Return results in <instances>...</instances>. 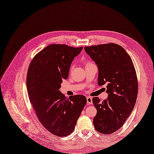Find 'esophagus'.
Here are the masks:
<instances>
[{"mask_svg": "<svg viewBox=\"0 0 154 154\" xmlns=\"http://www.w3.org/2000/svg\"><path fill=\"white\" fill-rule=\"evenodd\" d=\"M87 102H88V103L89 104H92V98L89 96L87 97Z\"/></svg>", "mask_w": 154, "mask_h": 154, "instance_id": "34e87169", "label": "esophagus"}]
</instances>
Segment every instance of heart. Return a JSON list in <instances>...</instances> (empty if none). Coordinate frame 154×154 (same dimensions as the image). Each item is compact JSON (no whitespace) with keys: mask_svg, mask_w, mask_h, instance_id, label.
<instances>
[{"mask_svg":"<svg viewBox=\"0 0 154 154\" xmlns=\"http://www.w3.org/2000/svg\"><path fill=\"white\" fill-rule=\"evenodd\" d=\"M91 64H92V63H87V65H91ZM87 65H86V66H87Z\"/></svg>","mask_w":154,"mask_h":154,"instance_id":"1","label":"heart"}]
</instances>
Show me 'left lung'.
<instances>
[{"label": "left lung", "instance_id": "1", "mask_svg": "<svg viewBox=\"0 0 154 154\" xmlns=\"http://www.w3.org/2000/svg\"><path fill=\"white\" fill-rule=\"evenodd\" d=\"M98 69L99 85L107 84L108 98L93 97L97 109L93 119L96 130L111 134L124 125L133 111L138 94V82L132 60L121 46L109 43L85 47Z\"/></svg>", "mask_w": 154, "mask_h": 154}]
</instances>
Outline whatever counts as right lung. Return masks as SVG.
Returning a JSON list of instances; mask_svg holds the SVG:
<instances>
[{
	"label": "right lung",
	"mask_w": 154,
	"mask_h": 154,
	"mask_svg": "<svg viewBox=\"0 0 154 154\" xmlns=\"http://www.w3.org/2000/svg\"><path fill=\"white\" fill-rule=\"evenodd\" d=\"M82 48L50 45L34 57L28 69L26 85L30 102L40 123L58 137L73 131L87 103L84 96L68 99L60 91L72 61Z\"/></svg>",
	"instance_id": "obj_1"
}]
</instances>
